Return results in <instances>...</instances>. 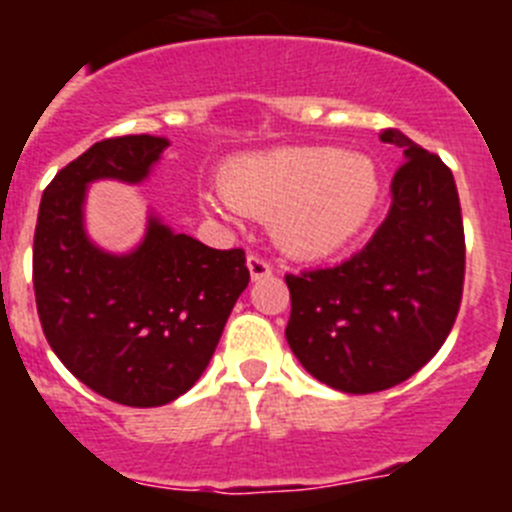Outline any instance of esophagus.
Listing matches in <instances>:
<instances>
[{
  "label": "esophagus",
  "instance_id": "1",
  "mask_svg": "<svg viewBox=\"0 0 512 512\" xmlns=\"http://www.w3.org/2000/svg\"><path fill=\"white\" fill-rule=\"evenodd\" d=\"M246 266H248V271H251V279L253 282H261V279H269L271 277V266L266 264L264 259H261V256H248L246 259Z\"/></svg>",
  "mask_w": 512,
  "mask_h": 512
}]
</instances>
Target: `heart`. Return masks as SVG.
Returning <instances> with one entry per match:
<instances>
[{"mask_svg": "<svg viewBox=\"0 0 512 512\" xmlns=\"http://www.w3.org/2000/svg\"><path fill=\"white\" fill-rule=\"evenodd\" d=\"M220 194H202L210 210L269 217L284 253L318 259L361 233L379 202L372 158L336 146H279L241 153L220 169Z\"/></svg>", "mask_w": 512, "mask_h": 512, "instance_id": "1", "label": "heart"}]
</instances>
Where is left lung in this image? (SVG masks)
Wrapping results in <instances>:
<instances>
[{"mask_svg":"<svg viewBox=\"0 0 512 512\" xmlns=\"http://www.w3.org/2000/svg\"><path fill=\"white\" fill-rule=\"evenodd\" d=\"M405 156L384 223L351 259L287 274L284 336L318 382L348 395L390 390L436 356L464 289V223L454 174L400 130Z\"/></svg>","mask_w":512,"mask_h":512,"instance_id":"left-lung-1","label":"left lung"}]
</instances>
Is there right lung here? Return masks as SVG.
<instances>
[{
	"label": "right lung",
	"mask_w": 512,
	"mask_h": 512,
	"mask_svg": "<svg viewBox=\"0 0 512 512\" xmlns=\"http://www.w3.org/2000/svg\"><path fill=\"white\" fill-rule=\"evenodd\" d=\"M166 148L169 138L156 135L99 140L45 187L35 225L45 338L79 382L128 408L166 405L202 377L251 279L241 248L217 251L153 212L133 251L110 253L89 238V184L146 182Z\"/></svg>",
	"instance_id": "right-lung-1"
}]
</instances>
